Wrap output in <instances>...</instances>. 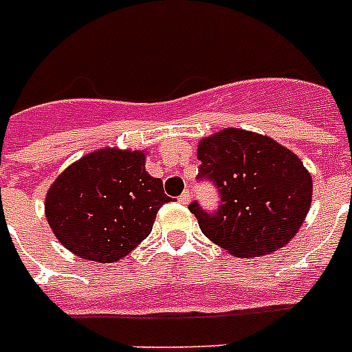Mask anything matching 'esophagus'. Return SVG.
<instances>
[{
	"label": "esophagus",
	"mask_w": 352,
	"mask_h": 352,
	"mask_svg": "<svg viewBox=\"0 0 352 352\" xmlns=\"http://www.w3.org/2000/svg\"><path fill=\"white\" fill-rule=\"evenodd\" d=\"M190 199H192V195H190V190H184V192L179 195V203L188 204V203H190Z\"/></svg>",
	"instance_id": "1"
}]
</instances>
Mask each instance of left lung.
Segmentation results:
<instances>
[{"label": "left lung", "instance_id": "left-lung-1", "mask_svg": "<svg viewBox=\"0 0 352 352\" xmlns=\"http://www.w3.org/2000/svg\"><path fill=\"white\" fill-rule=\"evenodd\" d=\"M199 181L219 193V208H188L203 234L235 256L254 257L289 243L311 208V173L290 149L243 129H223L197 148Z\"/></svg>", "mask_w": 352, "mask_h": 352}]
</instances>
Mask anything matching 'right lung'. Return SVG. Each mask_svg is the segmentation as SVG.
Returning a JSON list of instances; mask_svg holds the SVG:
<instances>
[{
  "mask_svg": "<svg viewBox=\"0 0 352 352\" xmlns=\"http://www.w3.org/2000/svg\"><path fill=\"white\" fill-rule=\"evenodd\" d=\"M142 151L100 149L58 177L45 215L58 241L89 261L113 263L151 234L160 206L171 199L146 171Z\"/></svg>",
  "mask_w": 352,
  "mask_h": 352,
  "instance_id": "obj_1",
  "label": "right lung"
}]
</instances>
